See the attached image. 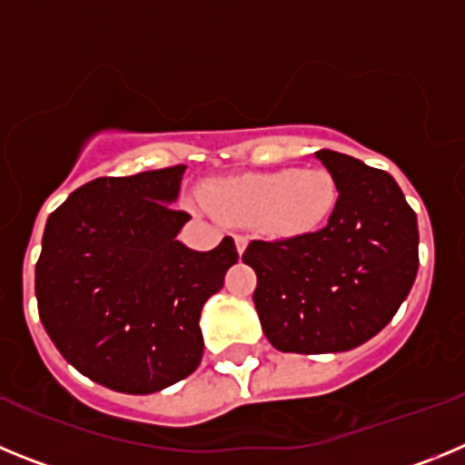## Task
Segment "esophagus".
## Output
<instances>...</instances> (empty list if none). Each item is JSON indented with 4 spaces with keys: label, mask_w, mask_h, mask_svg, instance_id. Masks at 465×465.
<instances>
[{
    "label": "esophagus",
    "mask_w": 465,
    "mask_h": 465,
    "mask_svg": "<svg viewBox=\"0 0 465 465\" xmlns=\"http://www.w3.org/2000/svg\"><path fill=\"white\" fill-rule=\"evenodd\" d=\"M235 244H237V252L244 253L246 244H249V235H235Z\"/></svg>",
    "instance_id": "34e87169"
}]
</instances>
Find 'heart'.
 <instances>
[{"label":"heart","mask_w":465,"mask_h":465,"mask_svg":"<svg viewBox=\"0 0 465 465\" xmlns=\"http://www.w3.org/2000/svg\"><path fill=\"white\" fill-rule=\"evenodd\" d=\"M203 197L221 219L258 221L272 235H300L331 213L335 182L323 170L246 174L207 183Z\"/></svg>","instance_id":"heart-1"}]
</instances>
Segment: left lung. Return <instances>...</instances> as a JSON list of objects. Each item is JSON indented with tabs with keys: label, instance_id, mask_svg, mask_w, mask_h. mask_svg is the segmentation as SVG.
Listing matches in <instances>:
<instances>
[{
	"label": "left lung",
	"instance_id": "obj_1",
	"mask_svg": "<svg viewBox=\"0 0 465 465\" xmlns=\"http://www.w3.org/2000/svg\"><path fill=\"white\" fill-rule=\"evenodd\" d=\"M338 203L314 232L252 240L265 338L279 351L335 354L375 338L408 298L419 270L417 213L393 176L351 155L316 151Z\"/></svg>",
	"mask_w": 465,
	"mask_h": 465
}]
</instances>
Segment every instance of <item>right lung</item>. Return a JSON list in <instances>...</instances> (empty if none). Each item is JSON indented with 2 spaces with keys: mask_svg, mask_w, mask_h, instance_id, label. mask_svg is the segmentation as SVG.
Returning a JSON list of instances; mask_svg holds the SVG:
<instances>
[{
  "mask_svg": "<svg viewBox=\"0 0 465 465\" xmlns=\"http://www.w3.org/2000/svg\"><path fill=\"white\" fill-rule=\"evenodd\" d=\"M186 165L100 176L48 216L35 289L39 319L81 375L121 393H153L203 361L200 312L240 253L176 240Z\"/></svg>",
  "mask_w": 465,
  "mask_h": 465,
  "instance_id": "1",
  "label": "right lung"
}]
</instances>
